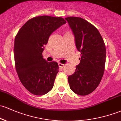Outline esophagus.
<instances>
[{
	"label": "esophagus",
	"mask_w": 121,
	"mask_h": 121,
	"mask_svg": "<svg viewBox=\"0 0 121 121\" xmlns=\"http://www.w3.org/2000/svg\"><path fill=\"white\" fill-rule=\"evenodd\" d=\"M58 65H59V67H60V68H63V66H64L65 65L64 64H62V63H59V64H58Z\"/></svg>",
	"instance_id": "1"
}]
</instances>
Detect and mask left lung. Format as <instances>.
<instances>
[{"label": "left lung", "mask_w": 121, "mask_h": 121, "mask_svg": "<svg viewBox=\"0 0 121 121\" xmlns=\"http://www.w3.org/2000/svg\"><path fill=\"white\" fill-rule=\"evenodd\" d=\"M65 19L74 35L77 49L81 56L75 72L68 77L69 84L75 93L85 96L96 89L103 76L106 46L98 30L89 22L75 17Z\"/></svg>", "instance_id": "1"}]
</instances>
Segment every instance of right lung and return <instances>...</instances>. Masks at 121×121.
<instances>
[{
    "label": "right lung",
    "mask_w": 121,
    "mask_h": 121,
    "mask_svg": "<svg viewBox=\"0 0 121 121\" xmlns=\"http://www.w3.org/2000/svg\"><path fill=\"white\" fill-rule=\"evenodd\" d=\"M62 17L43 15L28 20L14 40V60L17 73L25 88L35 95H43L54 86L59 71L57 62L43 58L44 45L52 32L66 24Z\"/></svg>",
    "instance_id": "add662e5"
}]
</instances>
